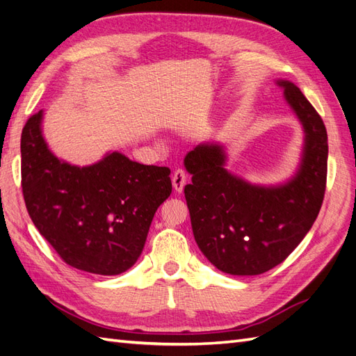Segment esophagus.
Masks as SVG:
<instances>
[{"mask_svg": "<svg viewBox=\"0 0 356 356\" xmlns=\"http://www.w3.org/2000/svg\"><path fill=\"white\" fill-rule=\"evenodd\" d=\"M186 181H188V175L185 172V170L177 168L175 171V175H172V186H175L176 193H181V191H184Z\"/></svg>", "mask_w": 356, "mask_h": 356, "instance_id": "esophagus-1", "label": "esophagus"}]
</instances>
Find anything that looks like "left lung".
Returning <instances> with one entry per match:
<instances>
[{"instance_id":"1","label":"left lung","mask_w":356,"mask_h":356,"mask_svg":"<svg viewBox=\"0 0 356 356\" xmlns=\"http://www.w3.org/2000/svg\"><path fill=\"white\" fill-rule=\"evenodd\" d=\"M304 126L296 176L280 186H256L224 168L218 144H200L185 156L193 184L185 198L198 248L230 275H260L284 261L321 211L327 172V134L322 117L293 83L278 81Z\"/></svg>"}]
</instances>
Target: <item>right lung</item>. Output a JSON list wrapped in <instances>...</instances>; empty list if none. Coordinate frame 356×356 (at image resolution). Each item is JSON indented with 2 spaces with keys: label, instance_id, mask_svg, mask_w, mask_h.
<instances>
[{
  "label": "right lung",
  "instance_id": "obj_1",
  "mask_svg": "<svg viewBox=\"0 0 356 356\" xmlns=\"http://www.w3.org/2000/svg\"><path fill=\"white\" fill-rule=\"evenodd\" d=\"M39 111L21 135L26 211L40 234L69 266L118 275L143 252L152 220L171 194L168 167L143 165L113 152L90 167L54 156Z\"/></svg>",
  "mask_w": 356,
  "mask_h": 356
}]
</instances>
